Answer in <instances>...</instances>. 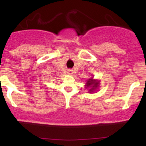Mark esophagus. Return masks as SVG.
Here are the masks:
<instances>
[{"label":"esophagus","instance_id":"1","mask_svg":"<svg viewBox=\"0 0 146 146\" xmlns=\"http://www.w3.org/2000/svg\"><path fill=\"white\" fill-rule=\"evenodd\" d=\"M68 74H72L73 72H72V70H68Z\"/></svg>","mask_w":146,"mask_h":146}]
</instances>
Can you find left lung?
Wrapping results in <instances>:
<instances>
[{
	"label": "left lung",
	"mask_w": 146,
	"mask_h": 146,
	"mask_svg": "<svg viewBox=\"0 0 146 146\" xmlns=\"http://www.w3.org/2000/svg\"><path fill=\"white\" fill-rule=\"evenodd\" d=\"M93 84H94L93 86V87H98L99 83L98 82H93V78H90L88 80V81H87L86 86L87 87H89L90 86H91V85H93ZM90 91H92V90H93V89H90Z\"/></svg>",
	"instance_id": "left-lung-1"
}]
</instances>
